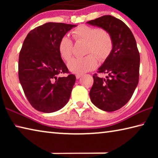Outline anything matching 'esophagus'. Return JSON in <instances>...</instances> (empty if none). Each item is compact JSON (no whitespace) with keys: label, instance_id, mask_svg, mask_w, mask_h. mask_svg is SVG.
Listing matches in <instances>:
<instances>
[{"label":"esophagus","instance_id":"esophagus-1","mask_svg":"<svg viewBox=\"0 0 158 158\" xmlns=\"http://www.w3.org/2000/svg\"><path fill=\"white\" fill-rule=\"evenodd\" d=\"M83 76L82 74H76V78L77 79H79L80 77H81Z\"/></svg>","mask_w":158,"mask_h":158}]
</instances>
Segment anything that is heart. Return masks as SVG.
Listing matches in <instances>:
<instances>
[{"mask_svg": "<svg viewBox=\"0 0 158 158\" xmlns=\"http://www.w3.org/2000/svg\"><path fill=\"white\" fill-rule=\"evenodd\" d=\"M72 35L77 42H86L84 58H74L68 63L72 73H84L95 69L98 65L97 57L100 61L107 58L113 50L114 43L111 35L105 29L87 25H81L72 31ZM58 52L61 58L66 61L73 56V42L68 36H63L58 43Z\"/></svg>", "mask_w": 158, "mask_h": 158, "instance_id": "1", "label": "heart"}]
</instances>
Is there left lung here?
I'll use <instances>...</instances> for the list:
<instances>
[{
  "instance_id": "1",
  "label": "left lung",
  "mask_w": 158,
  "mask_h": 158,
  "mask_svg": "<svg viewBox=\"0 0 158 158\" xmlns=\"http://www.w3.org/2000/svg\"><path fill=\"white\" fill-rule=\"evenodd\" d=\"M87 23L108 31L114 43L111 54L98 71L107 76H93L90 100L102 110L116 111L127 103L139 83L140 56L135 38L123 21L113 16L105 15Z\"/></svg>"
}]
</instances>
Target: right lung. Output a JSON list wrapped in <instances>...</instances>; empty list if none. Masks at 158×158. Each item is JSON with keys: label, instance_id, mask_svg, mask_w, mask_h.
Returning <instances> with one entry per match:
<instances>
[{"label": "right lung", "instance_id": "1", "mask_svg": "<svg viewBox=\"0 0 158 158\" xmlns=\"http://www.w3.org/2000/svg\"><path fill=\"white\" fill-rule=\"evenodd\" d=\"M76 25L49 22L29 32L19 56V79L36 110L52 113L63 108L76 81L58 52L61 37ZM61 73H68L60 77Z\"/></svg>", "mask_w": 158, "mask_h": 158}]
</instances>
